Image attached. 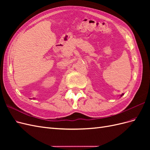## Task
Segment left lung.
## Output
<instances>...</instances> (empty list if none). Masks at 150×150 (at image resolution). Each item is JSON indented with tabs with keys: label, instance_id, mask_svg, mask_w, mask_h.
<instances>
[{
	"label": "left lung",
	"instance_id": "left-lung-1",
	"mask_svg": "<svg viewBox=\"0 0 150 150\" xmlns=\"http://www.w3.org/2000/svg\"><path fill=\"white\" fill-rule=\"evenodd\" d=\"M123 95H124V93H122V94H121L120 95V96H120V98H121V97H122V96H123Z\"/></svg>",
	"mask_w": 150,
	"mask_h": 150
}]
</instances>
